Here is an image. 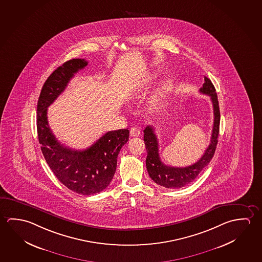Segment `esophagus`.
Returning <instances> with one entry per match:
<instances>
[{
  "label": "esophagus",
  "instance_id": "34e87169",
  "mask_svg": "<svg viewBox=\"0 0 262 262\" xmlns=\"http://www.w3.org/2000/svg\"><path fill=\"white\" fill-rule=\"evenodd\" d=\"M129 133H130V136L138 137L140 135V133H141V130L137 127H133L130 130H129Z\"/></svg>",
  "mask_w": 262,
  "mask_h": 262
}]
</instances>
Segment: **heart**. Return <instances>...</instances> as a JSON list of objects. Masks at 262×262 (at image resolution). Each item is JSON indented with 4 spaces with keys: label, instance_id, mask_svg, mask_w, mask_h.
<instances>
[{
    "label": "heart",
    "instance_id": "heart-1",
    "mask_svg": "<svg viewBox=\"0 0 262 262\" xmlns=\"http://www.w3.org/2000/svg\"><path fill=\"white\" fill-rule=\"evenodd\" d=\"M154 76H149L147 78L148 81H150V79L152 78ZM172 90V84L170 81H163L158 88L155 90V94L151 97L150 99V105L151 106H158L160 104L163 103L165 99H167L168 96L171 93Z\"/></svg>",
    "mask_w": 262,
    "mask_h": 262
}]
</instances>
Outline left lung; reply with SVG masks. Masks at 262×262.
<instances>
[{
  "mask_svg": "<svg viewBox=\"0 0 262 262\" xmlns=\"http://www.w3.org/2000/svg\"><path fill=\"white\" fill-rule=\"evenodd\" d=\"M205 77V83L200 88L199 92L202 94L210 96L214 111V124L211 135L210 144L206 148L205 154L196 163L186 167H173L168 166L161 161L159 155L158 139L155 133L152 126H147L143 133V141L145 142L147 150L146 168L151 180L157 185H162L165 188H181L185 185L192 183L202 170L210 163L211 159L214 156L217 137L219 134V123H220V112H219V99L213 83L208 77Z\"/></svg>",
  "mask_w": 262,
  "mask_h": 262,
  "instance_id": "obj_1",
  "label": "left lung"
}]
</instances>
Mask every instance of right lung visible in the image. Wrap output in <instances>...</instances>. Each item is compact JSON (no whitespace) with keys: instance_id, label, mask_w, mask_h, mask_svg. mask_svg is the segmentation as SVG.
I'll return each mask as SVG.
<instances>
[{"instance_id":"1","label":"right lung","mask_w":262,"mask_h":262,"mask_svg":"<svg viewBox=\"0 0 262 262\" xmlns=\"http://www.w3.org/2000/svg\"><path fill=\"white\" fill-rule=\"evenodd\" d=\"M88 64L76 58L64 62L45 82L37 102L36 126L41 150L61 183L83 195L103 191L116 172L120 149L129 141L128 129L107 132L86 150H72L56 140L48 125V107L64 91L70 79Z\"/></svg>"}]
</instances>
